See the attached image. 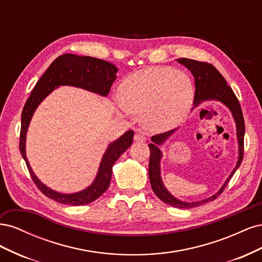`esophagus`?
<instances>
[{"mask_svg":"<svg viewBox=\"0 0 262 262\" xmlns=\"http://www.w3.org/2000/svg\"><path fill=\"white\" fill-rule=\"evenodd\" d=\"M134 141L137 142H145L146 138L144 136H142L140 133H136V136H134Z\"/></svg>","mask_w":262,"mask_h":262,"instance_id":"34e87169","label":"esophagus"}]
</instances>
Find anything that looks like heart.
Wrapping results in <instances>:
<instances>
[{
	"instance_id": "heart-1",
	"label": "heart",
	"mask_w": 262,
	"mask_h": 262,
	"mask_svg": "<svg viewBox=\"0 0 262 262\" xmlns=\"http://www.w3.org/2000/svg\"><path fill=\"white\" fill-rule=\"evenodd\" d=\"M119 98L125 112L142 114L146 130L164 132L185 120L193 102L194 86L181 71L148 68L124 78Z\"/></svg>"
}]
</instances>
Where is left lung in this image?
<instances>
[{
	"instance_id": "left-lung-1",
	"label": "left lung",
	"mask_w": 262,
	"mask_h": 262,
	"mask_svg": "<svg viewBox=\"0 0 262 262\" xmlns=\"http://www.w3.org/2000/svg\"><path fill=\"white\" fill-rule=\"evenodd\" d=\"M182 66H185L188 70L191 71V73L194 77V85H195V92H194V100L193 104L194 107L200 105L202 101L205 100H219L231 110L232 115L235 119L236 122V129H237V140H238V161H237L236 167L233 169L232 173L224 182L223 187H222L219 191L212 195L208 199L198 201V202H184L178 200L177 198L173 196L168 192V190L165 188L162 178H161V158L162 152L158 145H162L163 142L167 140L171 134L175 132V130L167 131L164 133L156 134L152 137V143L148 144L150 155H149V164H148V177L150 181V186H152L153 191L155 194L160 198V199L165 202L166 204H169L173 208L179 209H190L194 207H199V205L213 201L214 199L223 192V190L229 182V179L233 177L237 168L239 167L243 157H244V136H245V121L243 117L242 107L239 105V101L237 99L236 95L234 94L233 90L227 85L225 78L222 76L219 71L214 68L211 63L208 62H201L195 61L187 58H181L177 60Z\"/></svg>"
}]
</instances>
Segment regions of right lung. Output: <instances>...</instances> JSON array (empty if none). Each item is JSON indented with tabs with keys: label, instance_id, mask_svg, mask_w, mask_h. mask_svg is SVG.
Masks as SVG:
<instances>
[{
	"label": "right lung",
	"instance_id": "1",
	"mask_svg": "<svg viewBox=\"0 0 262 262\" xmlns=\"http://www.w3.org/2000/svg\"><path fill=\"white\" fill-rule=\"evenodd\" d=\"M117 71L118 69L113 63L104 60L92 57H80V55L71 53L62 54L47 69L43 75L40 77V80L37 82L34 90L31 91L30 96L23 108L19 136L20 154L26 162L27 168L35 185L45 195L54 201L69 205H84L98 199L110 185L114 164L132 144L134 132L132 130L126 131L123 136L109 144L106 153L102 156L97 176L89 188L76 193L64 194L54 191V190L45 186L30 168L26 157L25 143L26 133L31 117H33L39 104L54 89L61 85L81 87V89L96 93L101 95V96H107L110 87H112L117 78Z\"/></svg>",
	"mask_w": 262,
	"mask_h": 262
}]
</instances>
